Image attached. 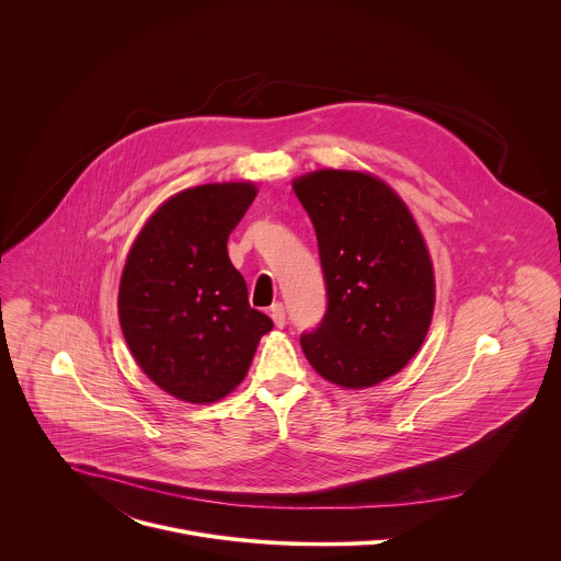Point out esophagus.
<instances>
[{
	"mask_svg": "<svg viewBox=\"0 0 561 561\" xmlns=\"http://www.w3.org/2000/svg\"><path fill=\"white\" fill-rule=\"evenodd\" d=\"M271 317H273V322H275V327L277 329H282L284 324H286V310H284V304H273L271 306Z\"/></svg>",
	"mask_w": 561,
	"mask_h": 561,
	"instance_id": "1",
	"label": "esophagus"
}]
</instances>
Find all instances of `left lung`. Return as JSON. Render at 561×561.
Listing matches in <instances>:
<instances>
[{
	"instance_id": "8db88e82",
	"label": "left lung",
	"mask_w": 561,
	"mask_h": 561,
	"mask_svg": "<svg viewBox=\"0 0 561 561\" xmlns=\"http://www.w3.org/2000/svg\"><path fill=\"white\" fill-rule=\"evenodd\" d=\"M319 247L327 312L301 333L310 366L333 383L364 388L402 370L420 351L435 306L424 237L381 180L314 171L293 182Z\"/></svg>"
}]
</instances>
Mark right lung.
<instances>
[{"instance_id": "right-lung-1", "label": "right lung", "mask_w": 561, "mask_h": 561, "mask_svg": "<svg viewBox=\"0 0 561 561\" xmlns=\"http://www.w3.org/2000/svg\"><path fill=\"white\" fill-rule=\"evenodd\" d=\"M255 195L251 182L182 191L154 210L126 257L117 299L126 344L159 388L191 404L226 397L273 329L226 251Z\"/></svg>"}]
</instances>
